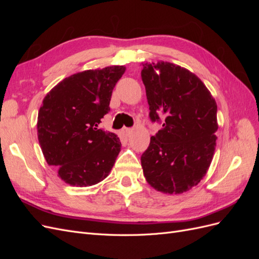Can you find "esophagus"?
Returning <instances> with one entry per match:
<instances>
[{
    "label": "esophagus",
    "mask_w": 259,
    "mask_h": 259,
    "mask_svg": "<svg viewBox=\"0 0 259 259\" xmlns=\"http://www.w3.org/2000/svg\"><path fill=\"white\" fill-rule=\"evenodd\" d=\"M132 132H133L132 128H123L122 130V133H123L124 136H130L132 134Z\"/></svg>",
    "instance_id": "1"
}]
</instances>
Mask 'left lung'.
<instances>
[{"label":"left lung","mask_w":259,"mask_h":259,"mask_svg":"<svg viewBox=\"0 0 259 259\" xmlns=\"http://www.w3.org/2000/svg\"><path fill=\"white\" fill-rule=\"evenodd\" d=\"M149 117L162 124L142 154L148 184L164 193H183L205 176L215 151L217 105L189 70L170 62L143 64Z\"/></svg>","instance_id":"8db88e82"}]
</instances>
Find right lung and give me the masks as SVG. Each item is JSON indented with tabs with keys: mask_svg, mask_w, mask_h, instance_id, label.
Returning a JSON list of instances; mask_svg holds the SVG:
<instances>
[{
	"mask_svg": "<svg viewBox=\"0 0 259 259\" xmlns=\"http://www.w3.org/2000/svg\"><path fill=\"white\" fill-rule=\"evenodd\" d=\"M124 66L86 70L66 77L45 96L37 138L49 165L65 183L89 187L104 180L121 151L113 133L98 127Z\"/></svg>",
	"mask_w": 259,
	"mask_h": 259,
	"instance_id": "obj_1",
	"label": "right lung"
}]
</instances>
